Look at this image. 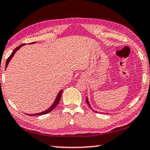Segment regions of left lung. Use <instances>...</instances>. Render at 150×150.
<instances>
[{
  "label": "left lung",
  "instance_id": "1",
  "mask_svg": "<svg viewBox=\"0 0 150 150\" xmlns=\"http://www.w3.org/2000/svg\"><path fill=\"white\" fill-rule=\"evenodd\" d=\"M86 103H87V104L88 105V106H89V107H90L91 109H92V110H93V112H98L97 111H95V110H93V109L92 108H91V105H90V103H89V101H88V98H87H87H86Z\"/></svg>",
  "mask_w": 150,
  "mask_h": 150
}]
</instances>
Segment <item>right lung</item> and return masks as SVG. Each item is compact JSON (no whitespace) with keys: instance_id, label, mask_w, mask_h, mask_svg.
Returning <instances> with one entry per match:
<instances>
[{"instance_id":"obj_1","label":"right lung","mask_w":150,"mask_h":150,"mask_svg":"<svg viewBox=\"0 0 150 150\" xmlns=\"http://www.w3.org/2000/svg\"><path fill=\"white\" fill-rule=\"evenodd\" d=\"M35 43H36V42H33V43H30V44H35ZM26 45V44H22V45H19L18 47H17L16 49H15L13 52H12V53L11 54V55H10V57L8 58V59H7V61H6V68L8 67V63H9V62H10V61H11V59H12V58L13 57V56L14 55V54H15V53H16L20 47H22L23 46V45ZM62 91H63V90H61L59 93H58V94H57V96H56V98H55V100H54V103L52 104V105H51L50 106V108H48V109H47V110H45V111H43V112H39V113H35V114H26V115H29V116H38V115H46V114H47V113H49V112H52L53 110H54V109L56 107V106H57V105L58 104H59V100H60V98H61V96H62Z\"/></svg>"}]
</instances>
